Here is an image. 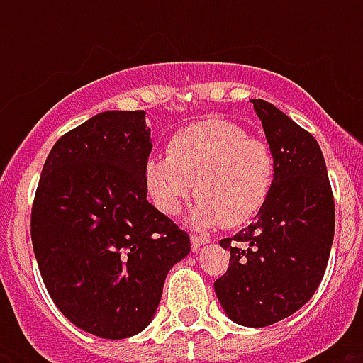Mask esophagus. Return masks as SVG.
Segmentation results:
<instances>
[{
  "label": "esophagus",
  "instance_id": "esophagus-1",
  "mask_svg": "<svg viewBox=\"0 0 363 363\" xmlns=\"http://www.w3.org/2000/svg\"><path fill=\"white\" fill-rule=\"evenodd\" d=\"M209 242V239L207 238H198V235H194L192 239H190V247H192V252H198L199 247L201 245H207Z\"/></svg>",
  "mask_w": 363,
  "mask_h": 363
}]
</instances>
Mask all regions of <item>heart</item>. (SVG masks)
<instances>
[{
	"label": "heart",
	"mask_w": 363,
	"mask_h": 363,
	"mask_svg": "<svg viewBox=\"0 0 363 363\" xmlns=\"http://www.w3.org/2000/svg\"><path fill=\"white\" fill-rule=\"evenodd\" d=\"M275 177L269 145L218 118L177 131L169 154H154L145 164L148 198L162 215H179L196 184L199 199L188 218L194 228L250 222L269 199Z\"/></svg>",
	"instance_id": "b5f03b06"
}]
</instances>
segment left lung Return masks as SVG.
<instances>
[{
  "label": "left lung",
  "mask_w": 363,
  "mask_h": 363,
  "mask_svg": "<svg viewBox=\"0 0 363 363\" xmlns=\"http://www.w3.org/2000/svg\"><path fill=\"white\" fill-rule=\"evenodd\" d=\"M275 154V186L256 222L222 239L230 267L216 298L235 324L271 326L301 309L326 271L335 205L318 143L264 99H250Z\"/></svg>",
  "instance_id": "1"
}]
</instances>
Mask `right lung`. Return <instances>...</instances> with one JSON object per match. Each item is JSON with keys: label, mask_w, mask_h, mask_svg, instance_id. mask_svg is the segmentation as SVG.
Here are the masks:
<instances>
[{"label": "right lung", "mask_w": 363, "mask_h": 363, "mask_svg": "<svg viewBox=\"0 0 363 363\" xmlns=\"http://www.w3.org/2000/svg\"><path fill=\"white\" fill-rule=\"evenodd\" d=\"M152 150L145 111H105L62 135L43 165L31 242L62 315L84 332L125 339L158 309L190 238L148 203Z\"/></svg>", "instance_id": "add662e5"}]
</instances>
